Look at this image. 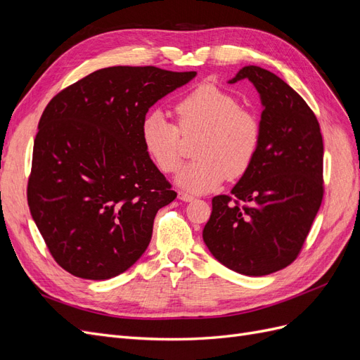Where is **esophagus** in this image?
<instances>
[{
  "mask_svg": "<svg viewBox=\"0 0 360 360\" xmlns=\"http://www.w3.org/2000/svg\"><path fill=\"white\" fill-rule=\"evenodd\" d=\"M179 200H181V201H184V202H191V201L195 200V197H193V195L188 193V192L180 191V192H179Z\"/></svg>",
  "mask_w": 360,
  "mask_h": 360,
  "instance_id": "obj_1",
  "label": "esophagus"
}]
</instances>
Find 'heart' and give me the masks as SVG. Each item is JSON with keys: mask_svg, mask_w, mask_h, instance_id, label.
I'll return each mask as SVG.
<instances>
[{"mask_svg": "<svg viewBox=\"0 0 360 360\" xmlns=\"http://www.w3.org/2000/svg\"><path fill=\"white\" fill-rule=\"evenodd\" d=\"M177 125L162 110L148 112L139 138L147 156L163 172L179 168L181 136L198 135L193 155L176 177L180 188L209 192L226 179H240L250 169L261 144L259 118L240 106L236 96L213 84H201L177 101Z\"/></svg>", "mask_w": 360, "mask_h": 360, "instance_id": "obj_1", "label": "heart"}]
</instances>
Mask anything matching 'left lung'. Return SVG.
Returning <instances> with one entry per match:
<instances>
[{
    "mask_svg": "<svg viewBox=\"0 0 360 360\" xmlns=\"http://www.w3.org/2000/svg\"><path fill=\"white\" fill-rule=\"evenodd\" d=\"M242 79L252 82L263 106L261 144L252 167L231 189L235 200H212L202 240L225 267L264 276L296 259L319 213L323 138L311 108L279 76L246 66L228 84Z\"/></svg>",
    "mask_w": 360,
    "mask_h": 360,
    "instance_id": "8db88e82",
    "label": "left lung"
}]
</instances>
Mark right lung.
<instances>
[{"label":"right lung","instance_id":"right-lung-1","mask_svg":"<svg viewBox=\"0 0 360 360\" xmlns=\"http://www.w3.org/2000/svg\"><path fill=\"white\" fill-rule=\"evenodd\" d=\"M197 72L153 66L96 70L48 103L39 122L28 205L53 259L103 281L146 252L155 216L177 193L147 156L143 118Z\"/></svg>","mask_w":360,"mask_h":360}]
</instances>
